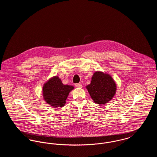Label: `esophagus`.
Segmentation results:
<instances>
[{
    "label": "esophagus",
    "instance_id": "obj_1",
    "mask_svg": "<svg viewBox=\"0 0 157 157\" xmlns=\"http://www.w3.org/2000/svg\"><path fill=\"white\" fill-rule=\"evenodd\" d=\"M75 86L76 88H82V85L81 83H76L75 84Z\"/></svg>",
    "mask_w": 157,
    "mask_h": 157
}]
</instances>
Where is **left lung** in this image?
<instances>
[{"mask_svg": "<svg viewBox=\"0 0 157 157\" xmlns=\"http://www.w3.org/2000/svg\"><path fill=\"white\" fill-rule=\"evenodd\" d=\"M86 88L94 102L102 105L108 103L115 96L117 85L109 74L97 71L92 76L90 83Z\"/></svg>", "mask_w": 157, "mask_h": 157, "instance_id": "1", "label": "left lung"}]
</instances>
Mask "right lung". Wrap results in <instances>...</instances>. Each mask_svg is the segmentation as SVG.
Segmentation results:
<instances>
[{
  "label": "right lung",
  "mask_w": 157,
  "mask_h": 157,
  "mask_svg": "<svg viewBox=\"0 0 157 157\" xmlns=\"http://www.w3.org/2000/svg\"><path fill=\"white\" fill-rule=\"evenodd\" d=\"M74 89L72 85H63L58 76L51 78L43 86V97L46 103L54 108L62 107L66 104L69 92Z\"/></svg>",
  "instance_id": "obj_1"
}]
</instances>
